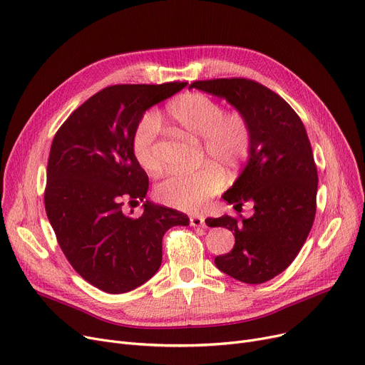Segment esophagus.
I'll return each instance as SVG.
<instances>
[{
    "label": "esophagus",
    "instance_id": "obj_1",
    "mask_svg": "<svg viewBox=\"0 0 365 365\" xmlns=\"http://www.w3.org/2000/svg\"><path fill=\"white\" fill-rule=\"evenodd\" d=\"M189 222H190V226H194V227H200V226L205 225V219L202 216H198V215L190 216Z\"/></svg>",
    "mask_w": 365,
    "mask_h": 365
}]
</instances>
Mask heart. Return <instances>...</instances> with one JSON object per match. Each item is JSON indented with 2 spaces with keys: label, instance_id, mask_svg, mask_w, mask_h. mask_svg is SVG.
Masks as SVG:
<instances>
[{
  "label": "heart",
  "instance_id": "heart-1",
  "mask_svg": "<svg viewBox=\"0 0 365 365\" xmlns=\"http://www.w3.org/2000/svg\"><path fill=\"white\" fill-rule=\"evenodd\" d=\"M170 120L195 139H202L208 158L234 170L242 164L252 148V128L241 112H225L223 106L202 93H187L167 108ZM160 118L148 112L140 118L131 138L136 161L149 173L160 170L157 138ZM223 175L216 165H205L192 173L173 171L157 186V197L164 204L186 212L200 210L223 186Z\"/></svg>",
  "mask_w": 365,
  "mask_h": 365
}]
</instances>
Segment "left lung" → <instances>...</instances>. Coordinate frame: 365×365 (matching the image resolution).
Listing matches in <instances>:
<instances>
[{
  "label": "left lung",
  "instance_id": "1",
  "mask_svg": "<svg viewBox=\"0 0 365 365\" xmlns=\"http://www.w3.org/2000/svg\"><path fill=\"white\" fill-rule=\"evenodd\" d=\"M231 103L252 128L248 160L222 198L252 217L222 216L208 226L232 231V252L215 259L226 275L245 284L272 279L296 259L317 212L318 173L311 142L299 115L267 87L245 78L195 81L189 86Z\"/></svg>",
  "mask_w": 365,
  "mask_h": 365
}]
</instances>
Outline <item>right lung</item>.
Returning <instances> with one entry per match:
<instances>
[{"label":"right lung","mask_w":365,"mask_h":365,"mask_svg":"<svg viewBox=\"0 0 365 365\" xmlns=\"http://www.w3.org/2000/svg\"><path fill=\"white\" fill-rule=\"evenodd\" d=\"M186 86L106 87L76 108L53 139L46 213L73 269L102 292L120 294L145 284L161 266L164 234L189 225L186 215L148 200L140 217L123 208L124 200L143 201L149 187L133 155L134 128L150 106Z\"/></svg>","instance_id":"right-lung-1"}]
</instances>
